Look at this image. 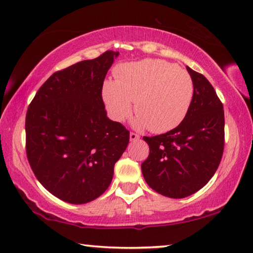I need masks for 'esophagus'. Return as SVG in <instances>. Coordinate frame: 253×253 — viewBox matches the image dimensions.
<instances>
[{
	"mask_svg": "<svg viewBox=\"0 0 253 253\" xmlns=\"http://www.w3.org/2000/svg\"><path fill=\"white\" fill-rule=\"evenodd\" d=\"M129 138H130L131 142H135V140L139 139V135L136 134V132H132V131H131L130 134H129Z\"/></svg>",
	"mask_w": 253,
	"mask_h": 253,
	"instance_id": "obj_1",
	"label": "esophagus"
}]
</instances>
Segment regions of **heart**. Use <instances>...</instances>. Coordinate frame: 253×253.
<instances>
[{
	"label": "heart",
	"mask_w": 253,
	"mask_h": 253,
	"mask_svg": "<svg viewBox=\"0 0 253 253\" xmlns=\"http://www.w3.org/2000/svg\"><path fill=\"white\" fill-rule=\"evenodd\" d=\"M116 80L106 81L102 98L110 117L122 123L131 114L135 101L137 127L165 132L183 122L193 99L190 74L173 63L145 59L124 63L115 72Z\"/></svg>",
	"instance_id": "1"
}]
</instances>
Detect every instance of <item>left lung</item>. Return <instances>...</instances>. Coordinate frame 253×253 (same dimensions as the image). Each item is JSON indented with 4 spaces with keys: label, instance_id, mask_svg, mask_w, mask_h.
I'll list each match as a JSON object with an SVG mask.
<instances>
[{
    "label": "left lung",
    "instance_id": "obj_1",
    "mask_svg": "<svg viewBox=\"0 0 253 253\" xmlns=\"http://www.w3.org/2000/svg\"><path fill=\"white\" fill-rule=\"evenodd\" d=\"M194 93L188 113L165 134L143 137L149 155L142 164L146 183L172 199L198 192L216 172L224 148L223 105L203 75L186 67Z\"/></svg>",
    "mask_w": 253,
    "mask_h": 253
}]
</instances>
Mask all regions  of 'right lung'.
I'll use <instances>...</instances> for the list:
<instances>
[{
	"mask_svg": "<svg viewBox=\"0 0 253 253\" xmlns=\"http://www.w3.org/2000/svg\"><path fill=\"white\" fill-rule=\"evenodd\" d=\"M119 52L106 51L54 72L25 117L30 166L43 187L72 204L93 201L110 185L129 131L107 117L101 91Z\"/></svg>",
	"mask_w": 253,
	"mask_h": 253,
	"instance_id": "right-lung-1",
	"label": "right lung"
}]
</instances>
